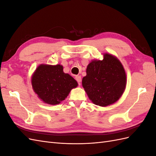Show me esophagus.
<instances>
[{
    "instance_id": "esophagus-1",
    "label": "esophagus",
    "mask_w": 156,
    "mask_h": 156,
    "mask_svg": "<svg viewBox=\"0 0 156 156\" xmlns=\"http://www.w3.org/2000/svg\"><path fill=\"white\" fill-rule=\"evenodd\" d=\"M75 80L78 82L79 84L80 85L81 84V77L80 76V75H77V76H75Z\"/></svg>"
}]
</instances>
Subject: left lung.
Instances as JSON below:
<instances>
[{
    "mask_svg": "<svg viewBox=\"0 0 156 156\" xmlns=\"http://www.w3.org/2000/svg\"><path fill=\"white\" fill-rule=\"evenodd\" d=\"M82 84L93 103L106 107L119 100L126 85V75L120 60L105 53L102 60H94L87 68Z\"/></svg>",
    "mask_w": 156,
    "mask_h": 156,
    "instance_id": "obj_1",
    "label": "left lung"
}]
</instances>
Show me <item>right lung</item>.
Listing matches in <instances>:
<instances>
[{"mask_svg":"<svg viewBox=\"0 0 156 156\" xmlns=\"http://www.w3.org/2000/svg\"><path fill=\"white\" fill-rule=\"evenodd\" d=\"M32 86L34 92L44 103L57 105L65 100L71 90L78 84L68 73L63 72V66L41 64L32 76Z\"/></svg>","mask_w":156,"mask_h":156,"instance_id":"right-lung-1","label":"right lung"}]
</instances>
